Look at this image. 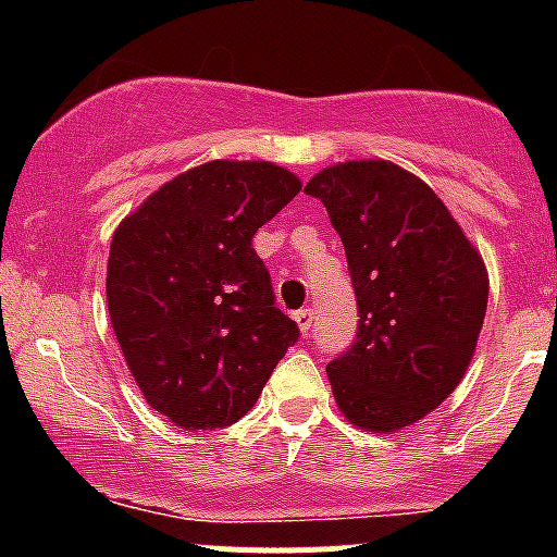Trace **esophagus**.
Instances as JSON below:
<instances>
[{
    "instance_id": "1",
    "label": "esophagus",
    "mask_w": 557,
    "mask_h": 557,
    "mask_svg": "<svg viewBox=\"0 0 557 557\" xmlns=\"http://www.w3.org/2000/svg\"><path fill=\"white\" fill-rule=\"evenodd\" d=\"M294 320H296V323H299V329L307 334V331L312 329V310H299V312H294Z\"/></svg>"
}]
</instances>
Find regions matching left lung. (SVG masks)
I'll use <instances>...</instances> for the list:
<instances>
[{"mask_svg":"<svg viewBox=\"0 0 557 557\" xmlns=\"http://www.w3.org/2000/svg\"><path fill=\"white\" fill-rule=\"evenodd\" d=\"M339 234L358 301L352 345L325 367L350 423L391 434L463 377L487 310V272L440 196L391 161H347L307 183Z\"/></svg>","mask_w":557,"mask_h":557,"instance_id":"8db88e82","label":"left lung"}]
</instances>
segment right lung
Listing matches in <instances>:
<instances>
[{
    "instance_id": "right-lung-1",
    "label": "right lung",
    "mask_w": 557,
    "mask_h": 557,
    "mask_svg": "<svg viewBox=\"0 0 557 557\" xmlns=\"http://www.w3.org/2000/svg\"><path fill=\"white\" fill-rule=\"evenodd\" d=\"M299 190L269 161H210L161 185L112 234V329L148 404L172 423H237L299 342L252 250V234Z\"/></svg>"
}]
</instances>
